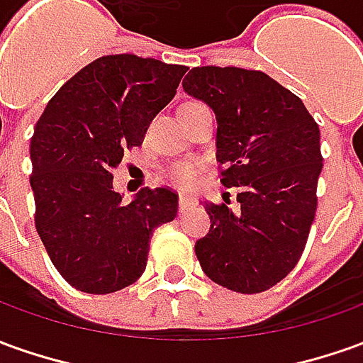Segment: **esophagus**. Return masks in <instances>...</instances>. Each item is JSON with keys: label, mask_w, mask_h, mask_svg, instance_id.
Instances as JSON below:
<instances>
[{"label": "esophagus", "mask_w": 363, "mask_h": 363, "mask_svg": "<svg viewBox=\"0 0 363 363\" xmlns=\"http://www.w3.org/2000/svg\"><path fill=\"white\" fill-rule=\"evenodd\" d=\"M194 202H196V200L192 199V196H184V194H182L181 199H179V208H181V212L189 210L190 206H194Z\"/></svg>", "instance_id": "34e87169"}]
</instances>
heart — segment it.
<instances>
[{
	"instance_id": "obj_1",
	"label": "heart",
	"mask_w": 363,
	"mask_h": 363,
	"mask_svg": "<svg viewBox=\"0 0 363 363\" xmlns=\"http://www.w3.org/2000/svg\"><path fill=\"white\" fill-rule=\"evenodd\" d=\"M190 106V104H186ZM200 164L199 163H177L167 171V179L173 182L174 186L189 189L194 182L199 181Z\"/></svg>"
}]
</instances>
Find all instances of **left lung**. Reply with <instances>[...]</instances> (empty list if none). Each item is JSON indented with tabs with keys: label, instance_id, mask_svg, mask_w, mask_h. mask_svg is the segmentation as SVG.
I'll return each instance as SVG.
<instances>
[{
	"label": "left lung",
	"instance_id": "obj_1",
	"mask_svg": "<svg viewBox=\"0 0 363 363\" xmlns=\"http://www.w3.org/2000/svg\"><path fill=\"white\" fill-rule=\"evenodd\" d=\"M182 88L216 113L220 182L238 186L240 202H202L210 230L194 245L200 267L235 293L267 291L295 269L308 240L323 171L318 123L259 70L192 68Z\"/></svg>",
	"mask_w": 363,
	"mask_h": 363
}]
</instances>
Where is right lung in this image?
Returning a JSON list of instances; mask_svg holds the SVG:
<instances>
[{
    "label": "right lung",
    "instance_id": "obj_1",
    "mask_svg": "<svg viewBox=\"0 0 363 363\" xmlns=\"http://www.w3.org/2000/svg\"><path fill=\"white\" fill-rule=\"evenodd\" d=\"M186 70L135 55L96 58L62 84L35 125V228L58 273L82 293L135 283L153 232L177 218L179 194L163 186L123 204L111 169L143 143Z\"/></svg>",
    "mask_w": 363,
    "mask_h": 363
}]
</instances>
